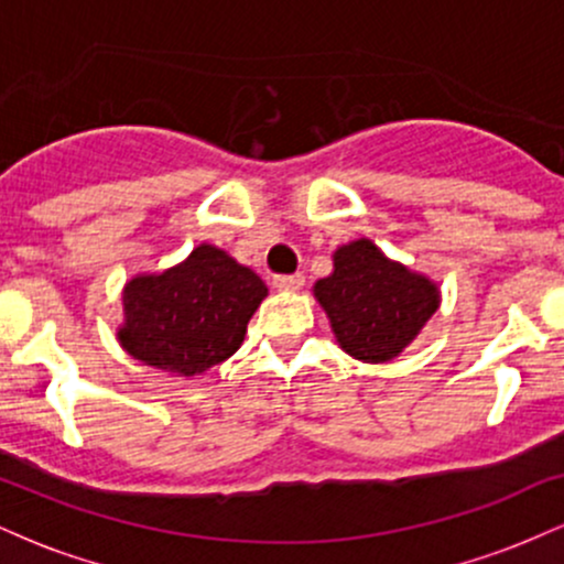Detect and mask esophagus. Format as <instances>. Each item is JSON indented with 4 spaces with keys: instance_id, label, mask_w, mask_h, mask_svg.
Masks as SVG:
<instances>
[{
    "instance_id": "esophagus-1",
    "label": "esophagus",
    "mask_w": 564,
    "mask_h": 564,
    "mask_svg": "<svg viewBox=\"0 0 564 564\" xmlns=\"http://www.w3.org/2000/svg\"><path fill=\"white\" fill-rule=\"evenodd\" d=\"M273 286L278 291H300L304 286V275L294 273V275H275Z\"/></svg>"
}]
</instances>
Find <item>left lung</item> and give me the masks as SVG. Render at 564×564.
<instances>
[{
  "label": "left lung",
  "mask_w": 564,
  "mask_h": 564,
  "mask_svg": "<svg viewBox=\"0 0 564 564\" xmlns=\"http://www.w3.org/2000/svg\"><path fill=\"white\" fill-rule=\"evenodd\" d=\"M313 296L339 347L364 364L398 358L440 307L437 281L390 260L371 238L336 246L332 275L315 281Z\"/></svg>",
  "instance_id": "left-lung-1"
}]
</instances>
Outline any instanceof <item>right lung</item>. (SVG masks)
<instances>
[{
    "mask_svg": "<svg viewBox=\"0 0 564 564\" xmlns=\"http://www.w3.org/2000/svg\"><path fill=\"white\" fill-rule=\"evenodd\" d=\"M268 286L215 243H198L183 262L124 283V321L116 339L140 364L193 379L243 345L246 326Z\"/></svg>",
    "mask_w": 564,
    "mask_h": 564,
    "instance_id": "obj_1",
    "label": "right lung"
}]
</instances>
